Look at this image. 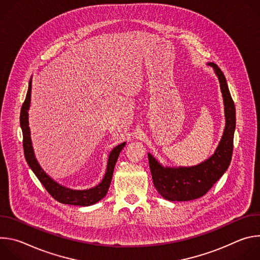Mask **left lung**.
I'll list each match as a JSON object with an SVG mask.
<instances>
[{"mask_svg": "<svg viewBox=\"0 0 260 260\" xmlns=\"http://www.w3.org/2000/svg\"><path fill=\"white\" fill-rule=\"evenodd\" d=\"M214 69L223 96L225 128L214 154L193 167L170 168L161 166L150 153L148 160L158 193L172 202H185L205 196L228 170L233 155L234 134L236 129V108L224 74L214 62H208Z\"/></svg>", "mask_w": 260, "mask_h": 260, "instance_id": "8db88e82", "label": "left lung"}]
</instances>
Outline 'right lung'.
<instances>
[{
    "label": "right lung",
    "mask_w": 260,
    "mask_h": 260,
    "mask_svg": "<svg viewBox=\"0 0 260 260\" xmlns=\"http://www.w3.org/2000/svg\"><path fill=\"white\" fill-rule=\"evenodd\" d=\"M30 91H31V78L28 82L27 93L20 111V126L22 129V136H23V151H24V157L27 165L29 166L31 171L35 173L37 178H38L39 181L43 184V186L48 191V193L57 202L61 204L74 205V206H90L98 203L108 192L111 180H112L115 164L118 159L120 151L125 146V142L113 148V150L110 152L106 174L102 182L98 184L96 186L89 189H84V190L71 189L62 186V185L58 184L56 181L50 178L43 171V169L40 167L39 162L37 161L35 157L31 140H30V131L28 126V109L30 104Z\"/></svg>",
    "instance_id": "right-lung-1"
}]
</instances>
